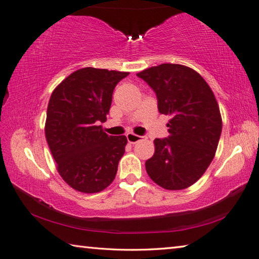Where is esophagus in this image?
Masks as SVG:
<instances>
[{
	"label": "esophagus",
	"mask_w": 259,
	"mask_h": 259,
	"mask_svg": "<svg viewBox=\"0 0 259 259\" xmlns=\"http://www.w3.org/2000/svg\"><path fill=\"white\" fill-rule=\"evenodd\" d=\"M142 138H144L143 136L135 135V134H133V133L126 134V139H128V142H129L130 144H136L137 142H139V140L142 139Z\"/></svg>",
	"instance_id": "34e87169"
}]
</instances>
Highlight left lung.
I'll return each instance as SVG.
<instances>
[{
	"label": "left lung",
	"mask_w": 259,
	"mask_h": 259,
	"mask_svg": "<svg viewBox=\"0 0 259 259\" xmlns=\"http://www.w3.org/2000/svg\"><path fill=\"white\" fill-rule=\"evenodd\" d=\"M157 97L161 114L169 115V136L154 139V154L145 163L148 176L170 191L190 187L213 160L222 134L218 103L204 78L179 64H161L137 73Z\"/></svg>",
	"instance_id": "obj_1"
}]
</instances>
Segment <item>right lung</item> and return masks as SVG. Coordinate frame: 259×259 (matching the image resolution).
I'll return each mask as SVG.
<instances>
[{
  "label": "right lung",
  "instance_id": "1",
  "mask_svg": "<svg viewBox=\"0 0 259 259\" xmlns=\"http://www.w3.org/2000/svg\"><path fill=\"white\" fill-rule=\"evenodd\" d=\"M128 75L84 67L52 91L46 139L61 178L75 191L102 192L115 178L128 140L125 136H108L98 124L107 119L114 88Z\"/></svg>",
  "mask_w": 259,
  "mask_h": 259
}]
</instances>
